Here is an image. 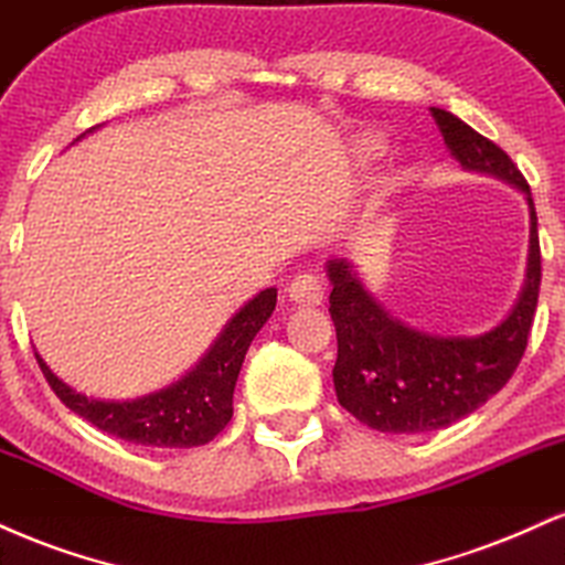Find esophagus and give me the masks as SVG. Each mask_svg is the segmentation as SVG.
Segmentation results:
<instances>
[{
	"instance_id": "esophagus-1",
	"label": "esophagus",
	"mask_w": 565,
	"mask_h": 565,
	"mask_svg": "<svg viewBox=\"0 0 565 565\" xmlns=\"http://www.w3.org/2000/svg\"><path fill=\"white\" fill-rule=\"evenodd\" d=\"M288 298L294 303H301V307H320L324 298L322 280L317 275H311V271H301V275H296L290 280Z\"/></svg>"
}]
</instances>
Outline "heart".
Wrapping results in <instances>:
<instances>
[{"label":"heart","mask_w":565,"mask_h":565,"mask_svg":"<svg viewBox=\"0 0 565 565\" xmlns=\"http://www.w3.org/2000/svg\"><path fill=\"white\" fill-rule=\"evenodd\" d=\"M383 150H386V142H383V137H377V135H362L354 142V156H356V161H362V163L375 161L377 156H383Z\"/></svg>","instance_id":"heart-1"}]
</instances>
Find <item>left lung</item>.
Masks as SVG:
<instances>
[{
  "label": "left lung",
  "instance_id": "obj_1",
  "mask_svg": "<svg viewBox=\"0 0 565 565\" xmlns=\"http://www.w3.org/2000/svg\"><path fill=\"white\" fill-rule=\"evenodd\" d=\"M444 145L466 171L502 179L526 198V280L508 317L479 335H436L396 320L364 288L347 258L324 264L335 324V396L364 426L381 434H428L462 420L510 381L519 367L540 298L542 256L536 211L526 179L508 152L441 108H430Z\"/></svg>",
  "mask_w": 565,
  "mask_h": 565
}]
</instances>
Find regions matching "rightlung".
<instances>
[{
  "mask_svg": "<svg viewBox=\"0 0 565 565\" xmlns=\"http://www.w3.org/2000/svg\"><path fill=\"white\" fill-rule=\"evenodd\" d=\"M92 126L89 131H95ZM86 131V135H89ZM84 137V135H82ZM78 137V139H82ZM76 139V142H78ZM277 303V288L258 290L232 315L216 341L182 377L135 399H95L52 373L36 351V362L57 399L86 423L129 444L152 449H190L209 444L232 420V394L245 351Z\"/></svg>",
  "mask_w": 565,
  "mask_h": 565,
  "instance_id": "right-lung-1",
  "label": "right lung"
}]
</instances>
